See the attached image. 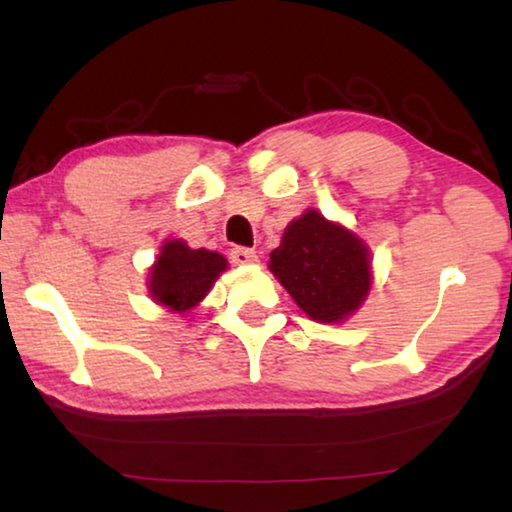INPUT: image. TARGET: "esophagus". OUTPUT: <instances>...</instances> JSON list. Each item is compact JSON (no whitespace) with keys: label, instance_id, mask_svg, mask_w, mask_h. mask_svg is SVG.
<instances>
[{"label":"esophagus","instance_id":"34e87169","mask_svg":"<svg viewBox=\"0 0 512 512\" xmlns=\"http://www.w3.org/2000/svg\"><path fill=\"white\" fill-rule=\"evenodd\" d=\"M230 259L235 264H253L257 262V253L253 248H246V246H235L230 250Z\"/></svg>","mask_w":512,"mask_h":512}]
</instances>
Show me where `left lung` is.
<instances>
[{
    "label": "left lung",
    "instance_id": "8db88e82",
    "mask_svg": "<svg viewBox=\"0 0 512 512\" xmlns=\"http://www.w3.org/2000/svg\"><path fill=\"white\" fill-rule=\"evenodd\" d=\"M268 266L298 307L320 323L348 318L370 291L366 246L316 210L287 225Z\"/></svg>",
    "mask_w": 512,
    "mask_h": 512
}]
</instances>
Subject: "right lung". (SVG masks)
Masks as SVG:
<instances>
[{
  "mask_svg": "<svg viewBox=\"0 0 512 512\" xmlns=\"http://www.w3.org/2000/svg\"><path fill=\"white\" fill-rule=\"evenodd\" d=\"M225 257L212 250H192L185 241H167L151 268L149 289L160 305L171 311H187L201 302L221 271Z\"/></svg>",
  "mask_w": 512,
  "mask_h": 512,
  "instance_id": "1",
  "label": "right lung"
}]
</instances>
